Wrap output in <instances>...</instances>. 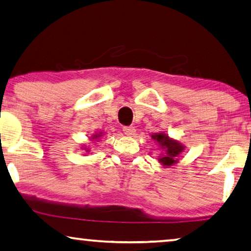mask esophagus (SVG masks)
<instances>
[{
    "instance_id": "esophagus-1",
    "label": "esophagus",
    "mask_w": 251,
    "mask_h": 251,
    "mask_svg": "<svg viewBox=\"0 0 251 251\" xmlns=\"http://www.w3.org/2000/svg\"><path fill=\"white\" fill-rule=\"evenodd\" d=\"M123 132H124L127 136H133L134 134H135L136 129L135 127L133 126H124L123 127Z\"/></svg>"
}]
</instances>
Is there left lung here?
<instances>
[{
	"label": "left lung",
	"mask_w": 251,
	"mask_h": 251,
	"mask_svg": "<svg viewBox=\"0 0 251 251\" xmlns=\"http://www.w3.org/2000/svg\"><path fill=\"white\" fill-rule=\"evenodd\" d=\"M152 137L158 141L159 143L161 144L162 148L167 150V153L164 154V156L160 159V162L164 164V166H171V164L177 162V159L176 158H177L179 153L182 151L181 145L179 144L178 142L170 140V138L167 135H164V134H155V135H152Z\"/></svg>",
	"instance_id": "1"
}]
</instances>
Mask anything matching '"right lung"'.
I'll list each match as a JSON object with an SVG mask.
<instances>
[{
    "instance_id": "1",
    "label": "right lung",
    "mask_w": 251,
    "mask_h": 251,
    "mask_svg": "<svg viewBox=\"0 0 251 251\" xmlns=\"http://www.w3.org/2000/svg\"><path fill=\"white\" fill-rule=\"evenodd\" d=\"M98 136H100V135H96V137H98Z\"/></svg>"
}]
</instances>
